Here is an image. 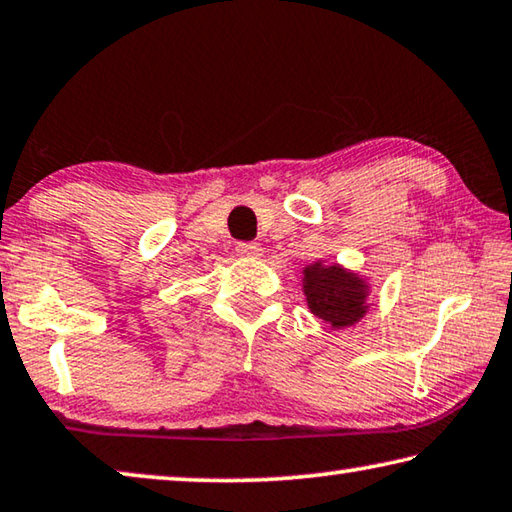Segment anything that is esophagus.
Returning a JSON list of instances; mask_svg holds the SVG:
<instances>
[{"label": "esophagus", "mask_w": 512, "mask_h": 512, "mask_svg": "<svg viewBox=\"0 0 512 512\" xmlns=\"http://www.w3.org/2000/svg\"><path fill=\"white\" fill-rule=\"evenodd\" d=\"M235 250H237V255H241V257H259V255H262V246L255 244V241H239Z\"/></svg>", "instance_id": "34e87169"}]
</instances>
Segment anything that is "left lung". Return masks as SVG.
<instances>
[{
	"label": "left lung",
	"instance_id": "8db88e82",
	"mask_svg": "<svg viewBox=\"0 0 512 512\" xmlns=\"http://www.w3.org/2000/svg\"><path fill=\"white\" fill-rule=\"evenodd\" d=\"M305 293L311 314L332 327L352 325L366 314L363 282L339 266L311 264L305 271Z\"/></svg>",
	"mask_w": 512,
	"mask_h": 512
}]
</instances>
